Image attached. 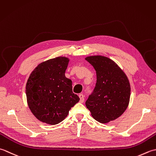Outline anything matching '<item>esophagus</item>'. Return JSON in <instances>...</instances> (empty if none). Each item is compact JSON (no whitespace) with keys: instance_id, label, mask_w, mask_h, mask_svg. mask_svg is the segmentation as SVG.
<instances>
[{"instance_id":"esophagus-1","label":"esophagus","mask_w":156,"mask_h":156,"mask_svg":"<svg viewBox=\"0 0 156 156\" xmlns=\"http://www.w3.org/2000/svg\"><path fill=\"white\" fill-rule=\"evenodd\" d=\"M79 97L80 98V100H79V101H80L81 103H83L84 101V96L83 94H79Z\"/></svg>"}]
</instances>
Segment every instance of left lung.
<instances>
[{
    "instance_id": "8db88e82",
    "label": "left lung",
    "mask_w": 156,
    "mask_h": 156,
    "mask_svg": "<svg viewBox=\"0 0 156 156\" xmlns=\"http://www.w3.org/2000/svg\"><path fill=\"white\" fill-rule=\"evenodd\" d=\"M96 71V84L85 105L93 118L101 123L118 119L129 106L131 85L126 74L112 60L106 56L85 58Z\"/></svg>"
}]
</instances>
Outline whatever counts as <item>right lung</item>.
<instances>
[{
  "instance_id": "1",
  "label": "right lung",
  "mask_w": 156,
  "mask_h": 156,
  "mask_svg": "<svg viewBox=\"0 0 156 156\" xmlns=\"http://www.w3.org/2000/svg\"><path fill=\"white\" fill-rule=\"evenodd\" d=\"M69 62L65 56L46 60L34 69L27 79L28 106L41 122L51 125L62 122L79 101L73 93L72 81L65 75Z\"/></svg>"
}]
</instances>
